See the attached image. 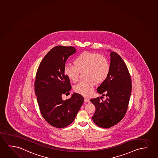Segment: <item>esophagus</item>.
Wrapping results in <instances>:
<instances>
[{
    "mask_svg": "<svg viewBox=\"0 0 158 158\" xmlns=\"http://www.w3.org/2000/svg\"><path fill=\"white\" fill-rule=\"evenodd\" d=\"M84 102H86V103H89V99L88 98H87V97H85L84 98Z\"/></svg>",
    "mask_w": 158,
    "mask_h": 158,
    "instance_id": "esophagus-1",
    "label": "esophagus"
}]
</instances>
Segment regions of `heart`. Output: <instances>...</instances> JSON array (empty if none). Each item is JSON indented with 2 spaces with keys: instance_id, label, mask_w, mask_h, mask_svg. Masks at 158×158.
<instances>
[{
  "instance_id": "heart-1",
  "label": "heart",
  "mask_w": 158,
  "mask_h": 158,
  "mask_svg": "<svg viewBox=\"0 0 158 158\" xmlns=\"http://www.w3.org/2000/svg\"><path fill=\"white\" fill-rule=\"evenodd\" d=\"M74 66L66 65L64 72L69 80L76 82L79 72L85 71L86 78L74 86V91L78 94L87 96L92 92L97 84L104 82L110 72V64L108 60L98 53L84 52L77 56L74 60Z\"/></svg>"
}]
</instances>
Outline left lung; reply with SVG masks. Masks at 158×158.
<instances>
[{"label": "left lung", "mask_w": 158, "mask_h": 158, "mask_svg": "<svg viewBox=\"0 0 158 158\" xmlns=\"http://www.w3.org/2000/svg\"><path fill=\"white\" fill-rule=\"evenodd\" d=\"M110 57L108 78L97 88V92L106 98L101 101L103 97H101L90 100L96 108L92 117L94 123L104 128L114 126L123 118L132 89L131 76L123 59L114 52H111Z\"/></svg>", "instance_id": "left-lung-1"}]
</instances>
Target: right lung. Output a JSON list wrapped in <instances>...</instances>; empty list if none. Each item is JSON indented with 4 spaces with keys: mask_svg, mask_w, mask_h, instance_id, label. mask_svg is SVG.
I'll return each mask as SVG.
<instances>
[{
    "mask_svg": "<svg viewBox=\"0 0 158 158\" xmlns=\"http://www.w3.org/2000/svg\"><path fill=\"white\" fill-rule=\"evenodd\" d=\"M76 52L73 47L56 46L42 59L37 71L35 92L42 116L55 128L69 126L75 119L84 102L77 93L64 101L62 95L69 94L70 81L64 72L65 62Z\"/></svg>",
    "mask_w": 158,
    "mask_h": 158,
    "instance_id": "add662e5",
    "label": "right lung"
}]
</instances>
